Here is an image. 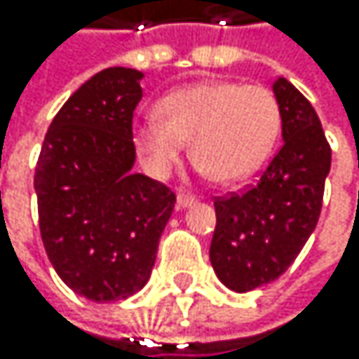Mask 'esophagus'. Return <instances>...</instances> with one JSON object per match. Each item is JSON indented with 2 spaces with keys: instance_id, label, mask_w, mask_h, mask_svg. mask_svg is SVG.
I'll return each mask as SVG.
<instances>
[{
  "instance_id": "obj_1",
  "label": "esophagus",
  "mask_w": 359,
  "mask_h": 359,
  "mask_svg": "<svg viewBox=\"0 0 359 359\" xmlns=\"http://www.w3.org/2000/svg\"><path fill=\"white\" fill-rule=\"evenodd\" d=\"M196 202H198V198L191 196V194H178L176 196V206H178V209H187V206H194Z\"/></svg>"
}]
</instances>
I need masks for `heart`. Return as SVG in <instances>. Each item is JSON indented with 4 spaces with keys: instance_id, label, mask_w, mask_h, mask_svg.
I'll return each instance as SVG.
<instances>
[{
    "instance_id": "obj_1",
    "label": "heart",
    "mask_w": 359,
    "mask_h": 359,
    "mask_svg": "<svg viewBox=\"0 0 359 359\" xmlns=\"http://www.w3.org/2000/svg\"><path fill=\"white\" fill-rule=\"evenodd\" d=\"M135 125V148L146 170L163 178L181 161L185 142L198 168L219 183L250 176L267 159L280 133V103L258 83L200 81L165 94Z\"/></svg>"
}]
</instances>
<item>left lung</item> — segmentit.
I'll use <instances>...</instances> for the list:
<instances>
[{"mask_svg": "<svg viewBox=\"0 0 359 359\" xmlns=\"http://www.w3.org/2000/svg\"><path fill=\"white\" fill-rule=\"evenodd\" d=\"M284 144L243 191L215 198L211 265L237 293L278 280L310 239L323 206L332 148L306 96L284 77L273 83Z\"/></svg>", "mask_w": 359, "mask_h": 359, "instance_id": "8db88e82", "label": "left lung"}]
</instances>
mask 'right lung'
<instances>
[{
  "label": "right lung",
  "instance_id": "1",
  "mask_svg": "<svg viewBox=\"0 0 359 359\" xmlns=\"http://www.w3.org/2000/svg\"><path fill=\"white\" fill-rule=\"evenodd\" d=\"M135 68H105L55 114L34 174L38 226L53 269L90 302L125 299L148 282L176 196L133 174Z\"/></svg>",
  "mask_w": 359,
  "mask_h": 359
}]
</instances>
